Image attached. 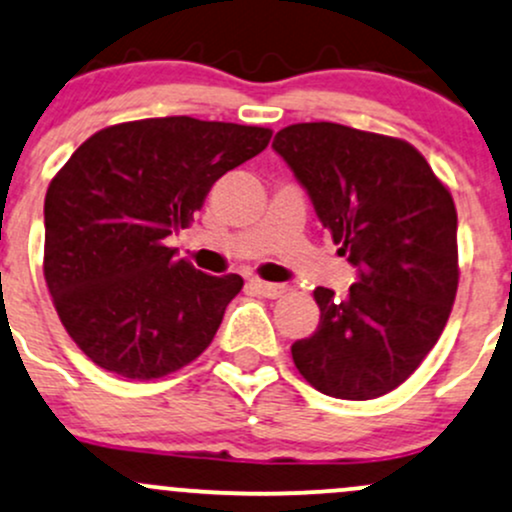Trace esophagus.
Wrapping results in <instances>:
<instances>
[{
	"mask_svg": "<svg viewBox=\"0 0 512 512\" xmlns=\"http://www.w3.org/2000/svg\"><path fill=\"white\" fill-rule=\"evenodd\" d=\"M250 286L257 291V294L267 296V299H279L284 294L282 284H272V282H262V279H250Z\"/></svg>",
	"mask_w": 512,
	"mask_h": 512,
	"instance_id": "esophagus-1",
	"label": "esophagus"
}]
</instances>
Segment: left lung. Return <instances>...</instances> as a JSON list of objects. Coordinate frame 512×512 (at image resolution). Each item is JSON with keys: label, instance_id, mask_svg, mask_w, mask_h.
I'll return each mask as SVG.
<instances>
[{"label": "left lung", "instance_id": "8db88e82", "mask_svg": "<svg viewBox=\"0 0 512 512\" xmlns=\"http://www.w3.org/2000/svg\"><path fill=\"white\" fill-rule=\"evenodd\" d=\"M272 148L311 196L350 294L313 291L320 323L291 345L296 369L325 396L369 401L401 386L445 330L457 296V209L428 160L401 138L340 123H294Z\"/></svg>", "mask_w": 512, "mask_h": 512}]
</instances>
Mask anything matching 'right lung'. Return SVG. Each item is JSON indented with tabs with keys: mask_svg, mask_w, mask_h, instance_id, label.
<instances>
[{
	"mask_svg": "<svg viewBox=\"0 0 512 512\" xmlns=\"http://www.w3.org/2000/svg\"><path fill=\"white\" fill-rule=\"evenodd\" d=\"M269 138V128L192 116L128 121L84 140L55 174L43 274L65 330L97 367L150 381L211 345L243 277L199 272L167 238Z\"/></svg>",
	"mask_w": 512,
	"mask_h": 512,
	"instance_id": "obj_1",
	"label": "right lung"
}]
</instances>
